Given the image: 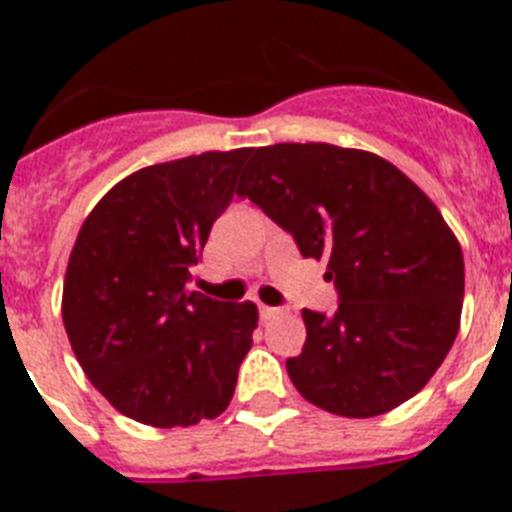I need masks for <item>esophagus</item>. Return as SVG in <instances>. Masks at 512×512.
<instances>
[{"instance_id":"obj_1","label":"esophagus","mask_w":512,"mask_h":512,"mask_svg":"<svg viewBox=\"0 0 512 512\" xmlns=\"http://www.w3.org/2000/svg\"><path fill=\"white\" fill-rule=\"evenodd\" d=\"M259 312H261V318H264V320H271V318H277V315H279V307L261 305V307H259Z\"/></svg>"}]
</instances>
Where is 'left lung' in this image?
<instances>
[{
    "label": "left lung",
    "mask_w": 512,
    "mask_h": 512,
    "mask_svg": "<svg viewBox=\"0 0 512 512\" xmlns=\"http://www.w3.org/2000/svg\"><path fill=\"white\" fill-rule=\"evenodd\" d=\"M238 194L325 259L333 315L302 310L307 341L287 359L307 402L372 418L423 390L459 333L464 256L441 212L400 169L356 148H256Z\"/></svg>",
    "instance_id": "1"
}]
</instances>
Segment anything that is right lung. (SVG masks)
<instances>
[{"label":"right lung","mask_w":512,"mask_h":512,"mask_svg":"<svg viewBox=\"0 0 512 512\" xmlns=\"http://www.w3.org/2000/svg\"><path fill=\"white\" fill-rule=\"evenodd\" d=\"M248 153L210 151L135 171L81 225L63 325L89 382L138 423L184 428L233 400L259 312L192 292L189 282Z\"/></svg>","instance_id":"right-lung-1"}]
</instances>
